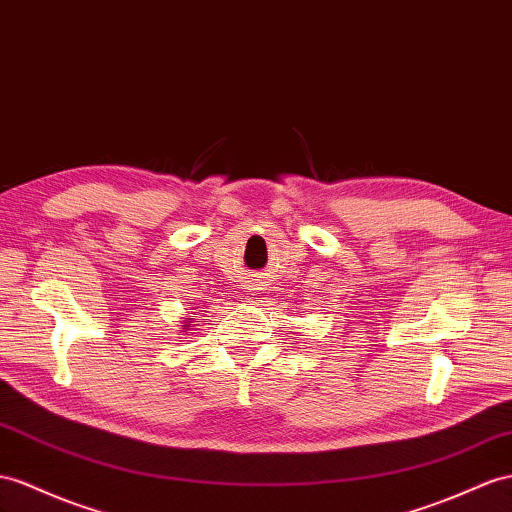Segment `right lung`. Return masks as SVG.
<instances>
[{
  "instance_id": "obj_1",
  "label": "right lung",
  "mask_w": 512,
  "mask_h": 512,
  "mask_svg": "<svg viewBox=\"0 0 512 512\" xmlns=\"http://www.w3.org/2000/svg\"><path fill=\"white\" fill-rule=\"evenodd\" d=\"M190 322H194V318H186V320H183V324H181L183 331H190V326H192Z\"/></svg>"
}]
</instances>
